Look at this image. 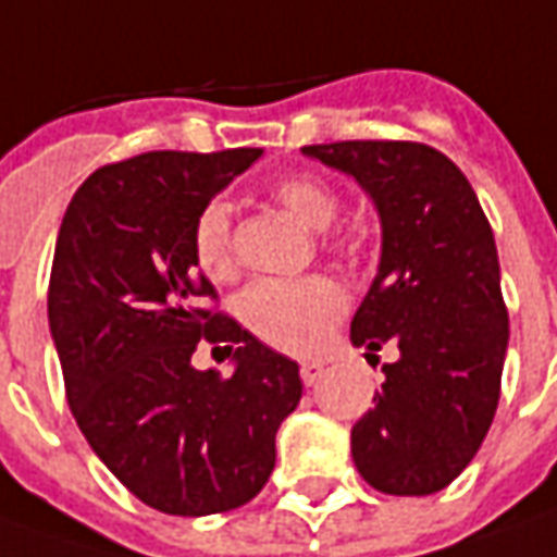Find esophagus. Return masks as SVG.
I'll return each mask as SVG.
<instances>
[{
  "mask_svg": "<svg viewBox=\"0 0 557 557\" xmlns=\"http://www.w3.org/2000/svg\"><path fill=\"white\" fill-rule=\"evenodd\" d=\"M320 377H323V366H320V362H313V359L301 362V381H305L308 387L310 384H317Z\"/></svg>",
  "mask_w": 557,
  "mask_h": 557,
  "instance_id": "1",
  "label": "esophagus"
}]
</instances>
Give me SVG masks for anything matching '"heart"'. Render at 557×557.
I'll return each instance as SVG.
<instances>
[{
	"label": "heart",
	"mask_w": 557,
	"mask_h": 557,
	"mask_svg": "<svg viewBox=\"0 0 557 557\" xmlns=\"http://www.w3.org/2000/svg\"><path fill=\"white\" fill-rule=\"evenodd\" d=\"M283 210L310 231H326L335 225L342 198L338 191L317 176H286L271 188ZM195 262L207 277L225 280L234 274L231 249V213L225 200H210L200 207L191 231ZM347 308V293L338 280L326 274H310L298 280H259L240 295V320L264 344L286 354H308L326 338L329 326Z\"/></svg>",
	"instance_id": "heart-1"
}]
</instances>
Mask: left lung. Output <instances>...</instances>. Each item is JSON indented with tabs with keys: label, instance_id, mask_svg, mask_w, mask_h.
Segmentation results:
<instances>
[{
	"label": "left lung",
	"instance_id": "1",
	"mask_svg": "<svg viewBox=\"0 0 557 557\" xmlns=\"http://www.w3.org/2000/svg\"><path fill=\"white\" fill-rule=\"evenodd\" d=\"M347 173L381 219V262L354 313L350 342L384 384L350 430L359 475L384 494L448 487L482 448L500 403L509 313L494 231L467 176L421 143L347 139L305 146Z\"/></svg>",
	"mask_w": 557,
	"mask_h": 557
}]
</instances>
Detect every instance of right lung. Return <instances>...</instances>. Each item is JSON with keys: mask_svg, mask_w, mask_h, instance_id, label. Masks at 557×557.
I'll return each instance as SVG.
<instances>
[{"mask_svg": "<svg viewBox=\"0 0 557 557\" xmlns=\"http://www.w3.org/2000/svg\"><path fill=\"white\" fill-rule=\"evenodd\" d=\"M259 158L146 151L100 168L57 234L48 323L72 418L121 485L168 516L252 500L301 399L293 359L198 308L215 293L195 262V219ZM200 341L235 347L228 379L190 366Z\"/></svg>", "mask_w": 557, "mask_h": 557, "instance_id": "obj_1", "label": "right lung"}]
</instances>
